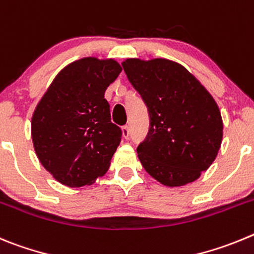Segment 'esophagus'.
I'll return each mask as SVG.
<instances>
[{
    "label": "esophagus",
    "mask_w": 254,
    "mask_h": 254,
    "mask_svg": "<svg viewBox=\"0 0 254 254\" xmlns=\"http://www.w3.org/2000/svg\"><path fill=\"white\" fill-rule=\"evenodd\" d=\"M122 131H123V136H124L125 139H127L130 136V130H129V127L127 125H125V127H122Z\"/></svg>",
    "instance_id": "34e87169"
}]
</instances>
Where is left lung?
I'll use <instances>...</instances> for the list:
<instances>
[{
    "mask_svg": "<svg viewBox=\"0 0 254 254\" xmlns=\"http://www.w3.org/2000/svg\"><path fill=\"white\" fill-rule=\"evenodd\" d=\"M122 64L149 113V131L136 148L144 170L164 186L196 181L221 145L223 120L215 100L176 62L130 58Z\"/></svg>",
    "mask_w": 254,
    "mask_h": 254,
    "instance_id": "obj_1",
    "label": "left lung"
}]
</instances>
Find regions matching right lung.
Returning a JSON list of instances; mask_svg holds the SVG:
<instances>
[{
  "instance_id": "1",
  "label": "right lung",
  "mask_w": 254,
  "mask_h": 254,
  "mask_svg": "<svg viewBox=\"0 0 254 254\" xmlns=\"http://www.w3.org/2000/svg\"><path fill=\"white\" fill-rule=\"evenodd\" d=\"M120 72L114 59L82 58L63 68L39 101L31 119L34 149L62 185H91L109 170L122 129L111 123L105 91Z\"/></svg>"
}]
</instances>
